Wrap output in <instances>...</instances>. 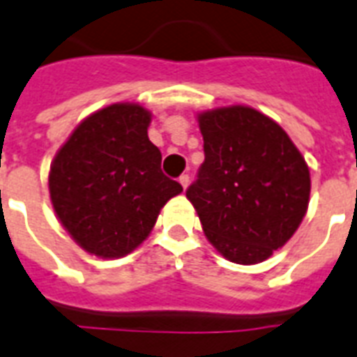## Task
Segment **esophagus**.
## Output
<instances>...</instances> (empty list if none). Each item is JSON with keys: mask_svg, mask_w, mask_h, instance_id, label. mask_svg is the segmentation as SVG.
Masks as SVG:
<instances>
[{"mask_svg": "<svg viewBox=\"0 0 357 357\" xmlns=\"http://www.w3.org/2000/svg\"><path fill=\"white\" fill-rule=\"evenodd\" d=\"M179 183H181L183 190L187 189V187H189V176H187V174H181V176H179Z\"/></svg>", "mask_w": 357, "mask_h": 357, "instance_id": "34e87169", "label": "esophagus"}]
</instances>
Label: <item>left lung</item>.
I'll return each mask as SVG.
<instances>
[{
    "instance_id": "1",
    "label": "left lung",
    "mask_w": 357,
    "mask_h": 357,
    "mask_svg": "<svg viewBox=\"0 0 357 357\" xmlns=\"http://www.w3.org/2000/svg\"><path fill=\"white\" fill-rule=\"evenodd\" d=\"M204 153L187 198L209 243L238 265L268 259L298 229L310 204V168L289 135L244 105L198 116Z\"/></svg>"
}]
</instances>
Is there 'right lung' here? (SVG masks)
Here are the masks:
<instances>
[{
	"label": "right lung",
	"instance_id": "add662e5",
	"mask_svg": "<svg viewBox=\"0 0 357 357\" xmlns=\"http://www.w3.org/2000/svg\"><path fill=\"white\" fill-rule=\"evenodd\" d=\"M151 114L113 103L75 128L50 170L59 220L81 248L122 257L148 235L161 207L183 187L161 170V151L148 139Z\"/></svg>",
	"mask_w": 357,
	"mask_h": 357
}]
</instances>
